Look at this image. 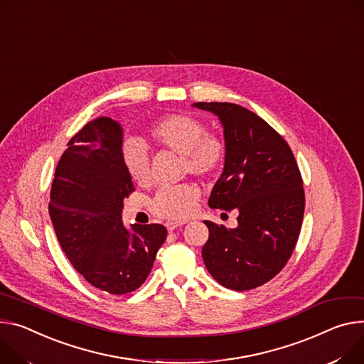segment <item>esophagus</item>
Returning <instances> with one entry per match:
<instances>
[{
  "mask_svg": "<svg viewBox=\"0 0 364 364\" xmlns=\"http://www.w3.org/2000/svg\"><path fill=\"white\" fill-rule=\"evenodd\" d=\"M165 226H167L168 232H173V230H176L177 228L183 226V222H167V223H165Z\"/></svg>",
  "mask_w": 364,
  "mask_h": 364,
  "instance_id": "34e87169",
  "label": "esophagus"
}]
</instances>
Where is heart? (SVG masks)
Instances as JSON below:
<instances>
[{
    "mask_svg": "<svg viewBox=\"0 0 364 364\" xmlns=\"http://www.w3.org/2000/svg\"><path fill=\"white\" fill-rule=\"evenodd\" d=\"M148 135L156 148L181 155L183 173L208 178L218 173L225 161V144L218 136L208 134L205 123L193 116L164 117L151 126ZM122 162L132 181L138 186L149 183V159L138 142L130 141L123 146ZM197 197L199 191L188 183L164 187L155 194L151 209L162 219L183 220L193 212Z\"/></svg>",
    "mask_w": 364,
    "mask_h": 364,
    "instance_id": "obj_1",
    "label": "heart"
}]
</instances>
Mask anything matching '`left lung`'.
Masks as SVG:
<instances>
[{
    "label": "left lung",
    "mask_w": 364,
    "mask_h": 364,
    "mask_svg": "<svg viewBox=\"0 0 364 364\" xmlns=\"http://www.w3.org/2000/svg\"><path fill=\"white\" fill-rule=\"evenodd\" d=\"M223 126L225 167L209 206L237 210L238 226L209 228L202 257L212 277L237 291L272 280L290 258L305 212L302 176L287 142L255 113L232 103H194Z\"/></svg>",
    "instance_id": "obj_1"
}]
</instances>
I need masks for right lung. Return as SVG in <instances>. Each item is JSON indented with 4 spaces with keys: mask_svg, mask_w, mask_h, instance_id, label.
I'll list each match as a JSON object with an SVG mask.
<instances>
[{
    "mask_svg": "<svg viewBox=\"0 0 364 364\" xmlns=\"http://www.w3.org/2000/svg\"><path fill=\"white\" fill-rule=\"evenodd\" d=\"M123 130L110 117L88 122L68 142L55 171L49 215L62 251L94 287L124 294L142 286L167 238L159 223H122L135 190L122 162Z\"/></svg>",
    "mask_w": 364,
    "mask_h": 364,
    "instance_id": "1",
    "label": "right lung"
}]
</instances>
